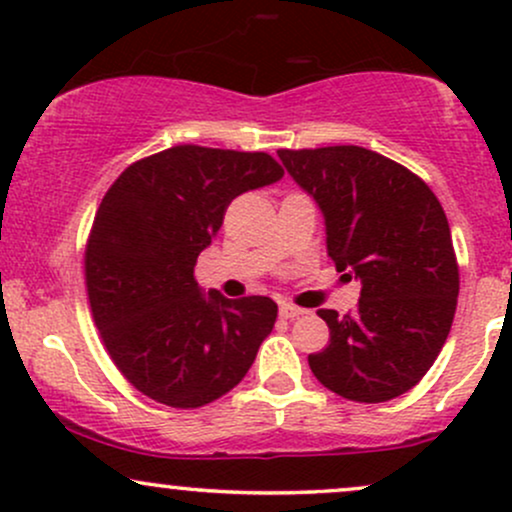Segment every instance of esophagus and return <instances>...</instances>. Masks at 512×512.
<instances>
[{
	"instance_id": "obj_1",
	"label": "esophagus",
	"mask_w": 512,
	"mask_h": 512,
	"mask_svg": "<svg viewBox=\"0 0 512 512\" xmlns=\"http://www.w3.org/2000/svg\"><path fill=\"white\" fill-rule=\"evenodd\" d=\"M279 315L284 317V320H296V317L305 315V310H303V308H298V305L284 303V305H281V308H279Z\"/></svg>"
}]
</instances>
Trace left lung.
<instances>
[{
    "label": "left lung",
    "instance_id": "1",
    "mask_svg": "<svg viewBox=\"0 0 512 512\" xmlns=\"http://www.w3.org/2000/svg\"><path fill=\"white\" fill-rule=\"evenodd\" d=\"M281 163L325 216L327 255L361 279L358 310H317L330 344L308 363L327 390L378 404L433 366L460 293V269L438 197L419 175L363 146L281 149Z\"/></svg>",
    "mask_w": 512,
    "mask_h": 512
}]
</instances>
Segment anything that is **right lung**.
Returning <instances> with one entry per match:
<instances>
[{"mask_svg":"<svg viewBox=\"0 0 512 512\" xmlns=\"http://www.w3.org/2000/svg\"><path fill=\"white\" fill-rule=\"evenodd\" d=\"M281 178L262 151L180 144L132 163L105 192L86 243L88 303L117 370L142 395L197 409L245 378L276 303L207 296L195 264L228 204Z\"/></svg>","mask_w":512,"mask_h":512,"instance_id":"add662e5","label":"right lung"}]
</instances>
